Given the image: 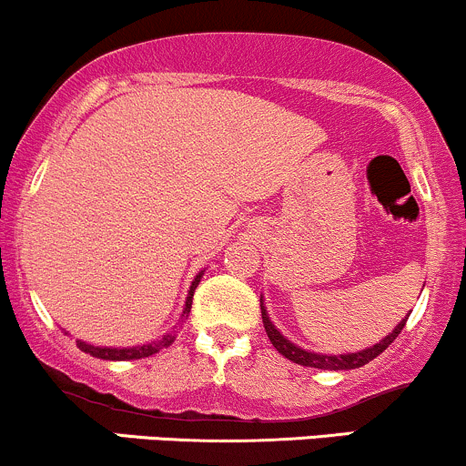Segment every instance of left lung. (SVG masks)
Here are the masks:
<instances>
[{"label":"left lung","instance_id":"1","mask_svg":"<svg viewBox=\"0 0 466 466\" xmlns=\"http://www.w3.org/2000/svg\"><path fill=\"white\" fill-rule=\"evenodd\" d=\"M259 307H262L264 329H267L268 339H271L273 347L278 349V353H282L284 358L291 360V362H295V364H302V367H313V369H324V371H349V369H360V367H364V364H369L373 358H378V355L382 353L395 338H398L400 331H402L404 324H407V319H409V318H404L402 322H400L398 327H395L393 331L387 335V338H382L378 344L364 349V351L344 353V355H322V353L304 351V349H299L298 344H293L291 339L284 338V335L273 327L271 319H268V313H267V309H264V302L259 304Z\"/></svg>","mask_w":466,"mask_h":466}]
</instances>
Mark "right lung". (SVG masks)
I'll list each match as a JSON object with an SVG mask.
<instances>
[{
  "mask_svg": "<svg viewBox=\"0 0 466 466\" xmlns=\"http://www.w3.org/2000/svg\"><path fill=\"white\" fill-rule=\"evenodd\" d=\"M204 273H198L195 275L193 284H191V291H188V298H187V304H184V313L187 315L191 311V302H193V293L195 289H198L199 279H202ZM175 335L168 333L164 335L162 339H157V342H148V344H142V347H128V349H115V347H93V344H86L82 342V339H77V347L82 349L84 353H91L93 358H102V360H139V358H148V355L157 353L159 349L168 347V344H173Z\"/></svg>",
  "mask_w": 466,
  "mask_h": 466,
  "instance_id": "1",
  "label": "right lung"
}]
</instances>
